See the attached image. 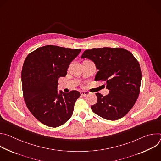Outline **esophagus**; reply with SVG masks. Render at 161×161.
I'll use <instances>...</instances> for the list:
<instances>
[{
	"mask_svg": "<svg viewBox=\"0 0 161 161\" xmlns=\"http://www.w3.org/2000/svg\"><path fill=\"white\" fill-rule=\"evenodd\" d=\"M80 94L83 96H86L88 94H90V92H88V91H81Z\"/></svg>",
	"mask_w": 161,
	"mask_h": 161,
	"instance_id": "obj_1",
	"label": "esophagus"
}]
</instances>
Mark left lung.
<instances>
[{"label": "left lung", "instance_id": "8db88e82", "mask_svg": "<svg viewBox=\"0 0 161 161\" xmlns=\"http://www.w3.org/2000/svg\"><path fill=\"white\" fill-rule=\"evenodd\" d=\"M81 58L92 60L99 71L95 81L106 82L109 94L96 93L97 102L91 106L101 117L117 120L134 106L140 92L142 71L139 62L128 50L119 48L86 50Z\"/></svg>", "mask_w": 161, "mask_h": 161}]
</instances>
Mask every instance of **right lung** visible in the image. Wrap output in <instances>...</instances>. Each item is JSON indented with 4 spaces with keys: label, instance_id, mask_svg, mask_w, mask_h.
I'll return each mask as SVG.
<instances>
[{
    "label": "right lung",
    "instance_id": "right-lung-1",
    "mask_svg": "<svg viewBox=\"0 0 161 161\" xmlns=\"http://www.w3.org/2000/svg\"><path fill=\"white\" fill-rule=\"evenodd\" d=\"M81 49L65 48L47 45L30 53L21 71L24 99L33 115L42 124L51 127L63 125L73 114L77 90L58 94V80L66 76L70 63Z\"/></svg>",
    "mask_w": 161,
    "mask_h": 161
}]
</instances>
